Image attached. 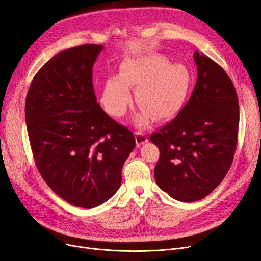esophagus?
<instances>
[{
  "mask_svg": "<svg viewBox=\"0 0 261 261\" xmlns=\"http://www.w3.org/2000/svg\"><path fill=\"white\" fill-rule=\"evenodd\" d=\"M147 141H148V139H147L145 133L140 132V131L136 132V142H137L138 146L143 145V144H145Z\"/></svg>",
  "mask_w": 261,
  "mask_h": 261,
  "instance_id": "34e87169",
  "label": "esophagus"
}]
</instances>
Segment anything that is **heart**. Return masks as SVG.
I'll return each mask as SVG.
<instances>
[{"label":"heart","instance_id":"b5f03b06","mask_svg":"<svg viewBox=\"0 0 261 261\" xmlns=\"http://www.w3.org/2000/svg\"><path fill=\"white\" fill-rule=\"evenodd\" d=\"M128 85L138 86L136 100L142 106L134 117L139 127H145L152 116L167 119L185 100L189 86V73L185 65L170 63L161 55H150L124 61L120 76L106 80L101 93L103 109L114 117H121L131 101Z\"/></svg>","mask_w":261,"mask_h":261}]
</instances>
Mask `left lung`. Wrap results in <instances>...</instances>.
I'll return each instance as SVG.
<instances>
[{
  "label": "left lung",
  "instance_id": "left-lung-1",
  "mask_svg": "<svg viewBox=\"0 0 261 261\" xmlns=\"http://www.w3.org/2000/svg\"><path fill=\"white\" fill-rule=\"evenodd\" d=\"M197 83L176 117L150 141L159 148L157 185L173 199L194 202L205 198L232 165L238 143L239 101L223 67L195 51Z\"/></svg>",
  "mask_w": 261,
  "mask_h": 261
}]
</instances>
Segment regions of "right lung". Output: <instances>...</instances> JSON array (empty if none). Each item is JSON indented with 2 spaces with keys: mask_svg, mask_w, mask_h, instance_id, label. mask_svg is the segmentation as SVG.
Instances as JSON below:
<instances>
[{
  "mask_svg": "<svg viewBox=\"0 0 261 261\" xmlns=\"http://www.w3.org/2000/svg\"><path fill=\"white\" fill-rule=\"evenodd\" d=\"M102 45L57 54L38 71L25 98V122L35 166L70 204L92 208L113 197L136 147L133 133L96 102L92 67Z\"/></svg>",
  "mask_w": 261,
  "mask_h": 261,
  "instance_id": "add662e5",
  "label": "right lung"
}]
</instances>
